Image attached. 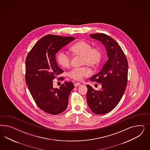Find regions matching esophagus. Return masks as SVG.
<instances>
[{
    "mask_svg": "<svg viewBox=\"0 0 150 150\" xmlns=\"http://www.w3.org/2000/svg\"><path fill=\"white\" fill-rule=\"evenodd\" d=\"M80 85H81V83H80V82H76V83H74V86H75V87L79 86H80Z\"/></svg>",
    "mask_w": 150,
    "mask_h": 150,
    "instance_id": "1",
    "label": "esophagus"
}]
</instances>
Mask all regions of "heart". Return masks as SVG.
<instances>
[{"mask_svg":"<svg viewBox=\"0 0 150 150\" xmlns=\"http://www.w3.org/2000/svg\"><path fill=\"white\" fill-rule=\"evenodd\" d=\"M72 53L76 57H81V65H87L91 68H96L100 63L103 57L102 50L99 47L93 48L90 43L80 41L70 48ZM58 62L64 68H69L71 64V58L64 52L58 55ZM90 74V70L86 67L72 69L68 73L69 77L75 80L80 81Z\"/></svg>","mask_w":150,"mask_h":150,"instance_id":"b5f03b06","label":"heart"}]
</instances>
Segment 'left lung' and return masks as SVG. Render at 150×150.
Segmentation results:
<instances>
[{
    "instance_id": "8db88e82",
    "label": "left lung",
    "mask_w": 150,
    "mask_h": 150,
    "mask_svg": "<svg viewBox=\"0 0 150 150\" xmlns=\"http://www.w3.org/2000/svg\"><path fill=\"white\" fill-rule=\"evenodd\" d=\"M90 37L102 42L108 59L100 72L90 78L100 83L102 88L96 91L87 85V101L91 110L97 114L108 113L118 105L127 85V59L118 43L105 33L91 34Z\"/></svg>"
}]
</instances>
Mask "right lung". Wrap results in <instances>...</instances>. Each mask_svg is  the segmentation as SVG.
<instances>
[{"instance_id":"obj_1","label":"right lung","mask_w":150,"mask_h":150,"mask_svg":"<svg viewBox=\"0 0 150 150\" xmlns=\"http://www.w3.org/2000/svg\"><path fill=\"white\" fill-rule=\"evenodd\" d=\"M74 39L48 35L41 38L27 54L26 85L37 106L47 113L59 114L68 107L69 96L74 88L73 82H65L57 88H53V80L64 72L57 64L55 54ZM59 79L64 80V77Z\"/></svg>"}]
</instances>
